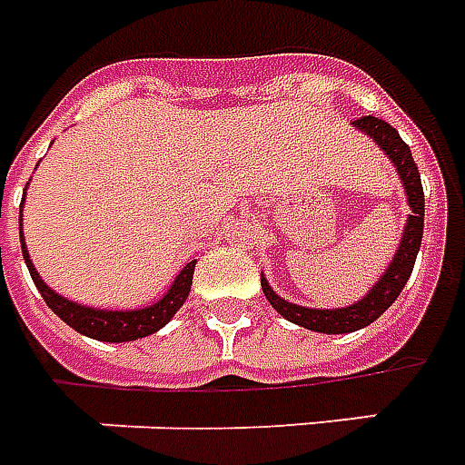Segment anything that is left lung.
<instances>
[{"label":"left lung","instance_id":"left-lung-1","mask_svg":"<svg viewBox=\"0 0 465 465\" xmlns=\"http://www.w3.org/2000/svg\"><path fill=\"white\" fill-rule=\"evenodd\" d=\"M353 124L358 130H363L365 134H371L375 143L381 144L393 164L398 167V174L403 180V187H406L408 205H411V217H408L406 230H403V238H401V245H398V252L391 268L385 270V275L378 280V285H373V291L365 295L363 301H358L355 305H348V308H335V311H315V308H302V305H295V302L282 301L280 295L272 292V288L268 285V280L262 278V292L270 301V305L282 315L288 318L295 325L301 328H308V331L315 332H328V335H338V332H353L358 328H365L378 318L383 315L396 298L403 291V285L411 278L413 272V265H416L418 248H420V238H423V185H420V173H418L416 163L411 157V150L408 144L401 140V134L393 124H388L385 120H378L373 114H365V117H358L353 120Z\"/></svg>","mask_w":465,"mask_h":465}]
</instances>
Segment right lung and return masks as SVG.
Segmentation results:
<instances>
[{
	"instance_id": "right-lung-1",
	"label": "right lung",
	"mask_w": 465,
	"mask_h": 465,
	"mask_svg": "<svg viewBox=\"0 0 465 465\" xmlns=\"http://www.w3.org/2000/svg\"><path fill=\"white\" fill-rule=\"evenodd\" d=\"M22 255H25V262H27L29 275H32L37 291L42 292V298H45L49 308L57 312L69 328H74L77 332L87 335V338H94V341H104V343L137 341V338H144V335L157 332L163 325H167V321L187 301L190 285H193V272H195V260H190L185 268L180 270V275L174 278L173 288L164 292L163 301H157L150 308H143V311H94V308H84V305H77V302L64 301L62 295L49 291L39 278L35 265H32V260H29V252L25 248V235H22Z\"/></svg>"
}]
</instances>
